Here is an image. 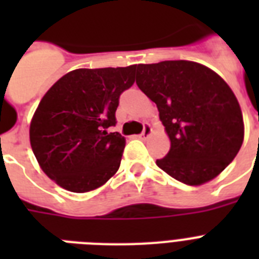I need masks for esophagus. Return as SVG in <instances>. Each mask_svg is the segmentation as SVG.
Listing matches in <instances>:
<instances>
[{
    "instance_id": "obj_1",
    "label": "esophagus",
    "mask_w": 259,
    "mask_h": 259,
    "mask_svg": "<svg viewBox=\"0 0 259 259\" xmlns=\"http://www.w3.org/2000/svg\"><path fill=\"white\" fill-rule=\"evenodd\" d=\"M150 136H152V127H150L149 123H145L142 133L140 134V138H141V140H146V138H149Z\"/></svg>"
}]
</instances>
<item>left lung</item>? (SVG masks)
Segmentation results:
<instances>
[{
  "mask_svg": "<svg viewBox=\"0 0 259 259\" xmlns=\"http://www.w3.org/2000/svg\"><path fill=\"white\" fill-rule=\"evenodd\" d=\"M137 86L157 105L170 149L157 160L173 179L201 185L221 175L241 149L243 117L235 94L208 67L189 60L138 64Z\"/></svg>",
  "mask_w": 259,
  "mask_h": 259,
  "instance_id": "8db88e82",
  "label": "left lung"
}]
</instances>
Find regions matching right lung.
<instances>
[{
	"mask_svg": "<svg viewBox=\"0 0 259 259\" xmlns=\"http://www.w3.org/2000/svg\"><path fill=\"white\" fill-rule=\"evenodd\" d=\"M136 67L70 71L40 101L30 146L42 172L62 188L90 192L117 173L126 140L107 129L115 125L118 99L133 86Z\"/></svg>",
	"mask_w": 259,
	"mask_h": 259,
	"instance_id": "obj_1",
	"label": "right lung"
}]
</instances>
